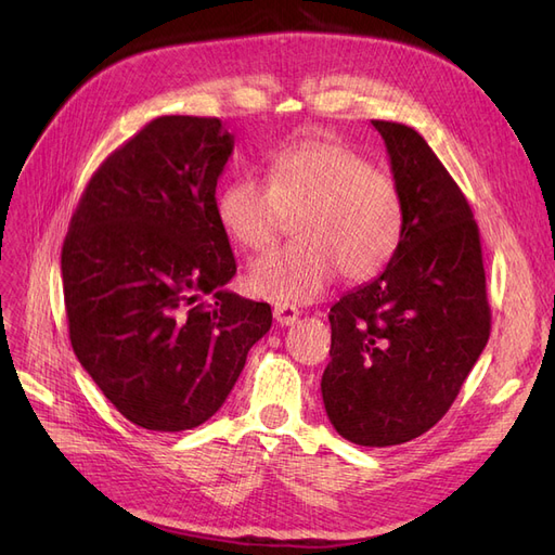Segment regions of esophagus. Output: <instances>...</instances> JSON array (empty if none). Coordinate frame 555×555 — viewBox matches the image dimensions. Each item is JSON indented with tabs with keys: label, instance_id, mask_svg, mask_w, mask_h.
I'll return each mask as SVG.
<instances>
[{
	"label": "esophagus",
	"instance_id": "34e87169",
	"mask_svg": "<svg viewBox=\"0 0 555 555\" xmlns=\"http://www.w3.org/2000/svg\"><path fill=\"white\" fill-rule=\"evenodd\" d=\"M273 317H275V322L280 326H292V324H296V319H298V308L289 306V304H278L273 308Z\"/></svg>",
	"mask_w": 555,
	"mask_h": 555
}]
</instances>
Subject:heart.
Here are the masks:
<instances>
[{
    "label": "heart",
    "instance_id": "heart-1",
    "mask_svg": "<svg viewBox=\"0 0 555 555\" xmlns=\"http://www.w3.org/2000/svg\"><path fill=\"white\" fill-rule=\"evenodd\" d=\"M231 243L261 251L294 220V245L249 266L251 294L273 304H310L335 275L365 282L382 273L405 231L398 182L357 150L322 133L300 137L268 159L266 182L243 173L217 196Z\"/></svg>",
    "mask_w": 555,
    "mask_h": 555
}]
</instances>
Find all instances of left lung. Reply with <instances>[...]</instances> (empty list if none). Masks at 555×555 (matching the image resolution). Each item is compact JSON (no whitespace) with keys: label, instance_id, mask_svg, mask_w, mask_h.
I'll list each match as a JSON object with an SVG mask.
<instances>
[{"label":"left lung","instance_id":"1","mask_svg":"<svg viewBox=\"0 0 555 555\" xmlns=\"http://www.w3.org/2000/svg\"><path fill=\"white\" fill-rule=\"evenodd\" d=\"M405 204V231L373 282L331 308L322 398L333 428L361 447L430 430L489 343L479 229L467 198L418 131L373 120Z\"/></svg>","mask_w":555,"mask_h":555}]
</instances>
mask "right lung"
Wrapping results in <instances>:
<instances>
[{
    "instance_id": "right-lung-1",
    "label": "right lung",
    "mask_w": 555,
    "mask_h": 555,
    "mask_svg": "<svg viewBox=\"0 0 555 555\" xmlns=\"http://www.w3.org/2000/svg\"><path fill=\"white\" fill-rule=\"evenodd\" d=\"M231 153L217 117H157L94 171L64 238L72 347L147 430L208 422L273 324L271 306L224 289L236 259L215 190Z\"/></svg>"
}]
</instances>
